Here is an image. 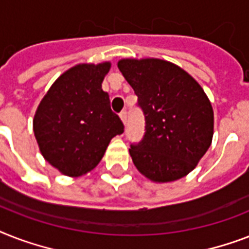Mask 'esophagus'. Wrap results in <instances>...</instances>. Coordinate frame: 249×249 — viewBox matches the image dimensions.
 I'll return each mask as SVG.
<instances>
[{"mask_svg":"<svg viewBox=\"0 0 249 249\" xmlns=\"http://www.w3.org/2000/svg\"><path fill=\"white\" fill-rule=\"evenodd\" d=\"M119 116H120L121 121H123L124 124H126V117H128V115H126V111H125V109H123V111L119 113Z\"/></svg>","mask_w":249,"mask_h":249,"instance_id":"obj_1","label":"esophagus"}]
</instances>
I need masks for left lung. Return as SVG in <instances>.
Returning <instances> with one entry per match:
<instances>
[{"label": "left lung", "instance_id": "1", "mask_svg": "<svg viewBox=\"0 0 249 249\" xmlns=\"http://www.w3.org/2000/svg\"><path fill=\"white\" fill-rule=\"evenodd\" d=\"M138 97L146 133L129 154L152 182H172L195 169L212 143L214 116L207 94L193 76L156 58L117 62Z\"/></svg>", "mask_w": 249, "mask_h": 249}]
</instances>
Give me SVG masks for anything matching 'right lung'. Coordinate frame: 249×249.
Wrapping results in <instances>:
<instances>
[{"label":"right lung","mask_w":249,"mask_h":249,"mask_svg":"<svg viewBox=\"0 0 249 249\" xmlns=\"http://www.w3.org/2000/svg\"><path fill=\"white\" fill-rule=\"evenodd\" d=\"M111 63H81L54 81L33 119L40 151L68 177H80L99 164L109 141L124 132L102 83Z\"/></svg>","instance_id":"right-lung-1"}]
</instances>
